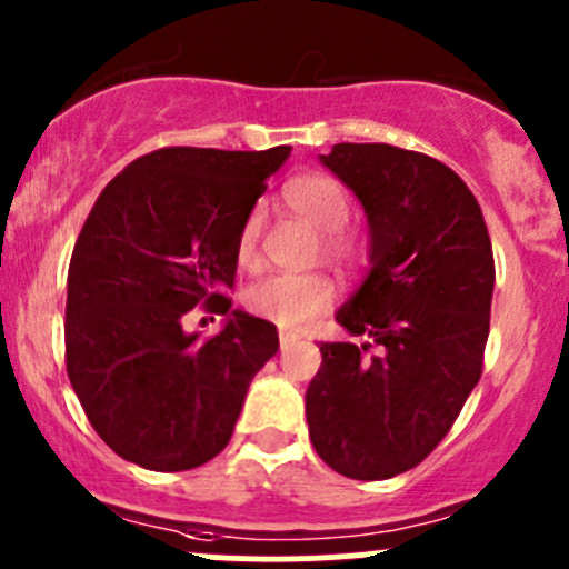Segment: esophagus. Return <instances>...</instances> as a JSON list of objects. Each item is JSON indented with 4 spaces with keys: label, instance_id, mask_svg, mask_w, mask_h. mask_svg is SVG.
<instances>
[{
    "label": "esophagus",
    "instance_id": "1",
    "mask_svg": "<svg viewBox=\"0 0 569 569\" xmlns=\"http://www.w3.org/2000/svg\"><path fill=\"white\" fill-rule=\"evenodd\" d=\"M297 341H300V336H297V332H280V349L295 347Z\"/></svg>",
    "mask_w": 569,
    "mask_h": 569
}]
</instances>
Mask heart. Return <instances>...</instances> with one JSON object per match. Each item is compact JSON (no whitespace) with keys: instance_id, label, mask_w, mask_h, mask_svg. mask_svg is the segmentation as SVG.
<instances>
[{"instance_id":"1","label":"heart","mask_w":569,"mask_h":569,"mask_svg":"<svg viewBox=\"0 0 569 569\" xmlns=\"http://www.w3.org/2000/svg\"><path fill=\"white\" fill-rule=\"evenodd\" d=\"M283 203L297 217L321 231V250L338 263H358L363 258V242L358 233L347 231L349 194L341 181L327 173H302L283 187ZM261 211L252 209L233 239V256L242 269H258L261 263ZM336 300V286L327 274H269L244 291V306L252 317L267 319L283 330H300Z\"/></svg>"}]
</instances>
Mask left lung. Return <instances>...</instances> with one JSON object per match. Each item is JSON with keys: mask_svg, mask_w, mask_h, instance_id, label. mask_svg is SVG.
Here are the masks:
<instances>
[{"mask_svg": "<svg viewBox=\"0 0 569 569\" xmlns=\"http://www.w3.org/2000/svg\"><path fill=\"white\" fill-rule=\"evenodd\" d=\"M321 164L363 203L371 269L336 313L366 343H319L308 432L341 476L391 479L438 449L485 369L490 233L462 178L427 153L338 142Z\"/></svg>", "mask_w": 569, "mask_h": 569, "instance_id": "1", "label": "left lung"}]
</instances>
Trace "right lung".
<instances>
[{
	"instance_id": "obj_1",
	"label": "right lung",
	"mask_w": 569,
	"mask_h": 569,
	"mask_svg": "<svg viewBox=\"0 0 569 569\" xmlns=\"http://www.w3.org/2000/svg\"><path fill=\"white\" fill-rule=\"evenodd\" d=\"M289 146L159 148L107 183L68 267L66 369L84 416L123 460L189 470L231 440L278 327L231 311L233 239ZM200 305L214 337L182 330Z\"/></svg>"
}]
</instances>
